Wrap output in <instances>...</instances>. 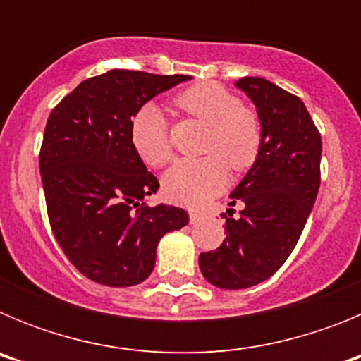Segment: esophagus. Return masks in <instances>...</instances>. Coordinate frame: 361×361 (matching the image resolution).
Returning <instances> with one entry per match:
<instances>
[{"label":"esophagus","mask_w":361,"mask_h":361,"mask_svg":"<svg viewBox=\"0 0 361 361\" xmlns=\"http://www.w3.org/2000/svg\"><path fill=\"white\" fill-rule=\"evenodd\" d=\"M202 216H204V213L199 212V209H190V220H191V222H199Z\"/></svg>","instance_id":"obj_1"}]
</instances>
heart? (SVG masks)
Listing matches in <instances>:
<instances>
[{
  "label": "heart",
  "instance_id": "b5f03b06",
  "mask_svg": "<svg viewBox=\"0 0 361 361\" xmlns=\"http://www.w3.org/2000/svg\"><path fill=\"white\" fill-rule=\"evenodd\" d=\"M175 104L208 126L202 159L177 161L162 177L166 195L188 206L202 204L228 183L233 170L250 168L262 146V124L251 108L216 82H200L175 95ZM133 149L148 166L171 159L168 121L155 103L142 104L130 123Z\"/></svg>",
  "mask_w": 361,
  "mask_h": 361
}]
</instances>
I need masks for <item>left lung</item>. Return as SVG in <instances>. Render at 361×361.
<instances>
[{"label":"left lung","mask_w":361,"mask_h":361,"mask_svg":"<svg viewBox=\"0 0 361 361\" xmlns=\"http://www.w3.org/2000/svg\"><path fill=\"white\" fill-rule=\"evenodd\" d=\"M257 108L262 146L229 193L226 238L200 253L204 279L220 289H245L280 269L309 219L320 188L322 137L302 99L262 78L235 82ZM224 228V226H222Z\"/></svg>","instance_id":"1"}]
</instances>
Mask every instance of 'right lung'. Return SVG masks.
Returning a JSON list of instances; mask_svg holds the SVG:
<instances>
[{"label": "right lung", "mask_w": 361, "mask_h": 361, "mask_svg": "<svg viewBox=\"0 0 361 361\" xmlns=\"http://www.w3.org/2000/svg\"><path fill=\"white\" fill-rule=\"evenodd\" d=\"M190 79L110 70L50 114L39 153L47 212L57 244L86 279L110 288L145 282L159 240L188 224L183 208L145 202L159 180L133 149L130 123L149 99Z\"/></svg>", "instance_id": "add662e5"}]
</instances>
